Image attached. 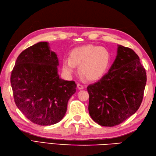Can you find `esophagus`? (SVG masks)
I'll return each mask as SVG.
<instances>
[{
    "label": "esophagus",
    "instance_id": "obj_1",
    "mask_svg": "<svg viewBox=\"0 0 156 156\" xmlns=\"http://www.w3.org/2000/svg\"><path fill=\"white\" fill-rule=\"evenodd\" d=\"M77 87H78V89H80V90L84 89V86L82 84H77Z\"/></svg>",
    "mask_w": 156,
    "mask_h": 156
}]
</instances>
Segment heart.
I'll list each match as a JSON object with an SVG mask.
<instances>
[{
    "instance_id": "heart-1",
    "label": "heart",
    "mask_w": 156,
    "mask_h": 156,
    "mask_svg": "<svg viewBox=\"0 0 156 156\" xmlns=\"http://www.w3.org/2000/svg\"><path fill=\"white\" fill-rule=\"evenodd\" d=\"M111 55L106 48L88 44L76 48L69 53V58L63 59V69L69 75L74 73L76 65L81 74L88 80H97L108 71Z\"/></svg>"
}]
</instances>
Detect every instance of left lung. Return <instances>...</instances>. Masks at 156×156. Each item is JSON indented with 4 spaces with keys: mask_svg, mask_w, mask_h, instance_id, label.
Instances as JSON below:
<instances>
[{
    "mask_svg": "<svg viewBox=\"0 0 156 156\" xmlns=\"http://www.w3.org/2000/svg\"><path fill=\"white\" fill-rule=\"evenodd\" d=\"M147 81L145 69L133 49L118 46L109 72L88 85V112L103 126H114L133 115L141 105Z\"/></svg>",
    "mask_w": 156,
    "mask_h": 156,
    "instance_id": "left-lung-1",
    "label": "left lung"
}]
</instances>
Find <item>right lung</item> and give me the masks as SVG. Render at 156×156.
I'll list each match as a JSON object with an SVG mask.
<instances>
[{"label": "right lung", "instance_id": "obj_1", "mask_svg": "<svg viewBox=\"0 0 156 156\" xmlns=\"http://www.w3.org/2000/svg\"><path fill=\"white\" fill-rule=\"evenodd\" d=\"M58 65L57 55L46 42L27 48L16 60L11 75L14 101L33 123L48 126L59 122L76 93L74 81L59 78Z\"/></svg>", "mask_w": 156, "mask_h": 156}]
</instances>
